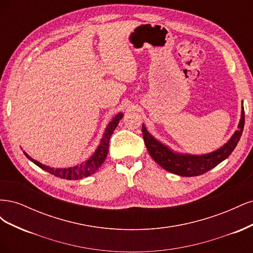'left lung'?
Returning <instances> with one entry per match:
<instances>
[{
  "label": "left lung",
  "mask_w": 253,
  "mask_h": 253,
  "mask_svg": "<svg viewBox=\"0 0 253 253\" xmlns=\"http://www.w3.org/2000/svg\"><path fill=\"white\" fill-rule=\"evenodd\" d=\"M245 125V112L242 101L241 119L237 126V129L233 133L224 145H221L217 150L207 153L202 155L189 154V153L176 152L167 144L156 139L144 125H142V136L151 157L168 172L173 174L185 176V177H192V176L202 175L210 171L214 167H216L221 162L231 154L243 133Z\"/></svg>",
  "instance_id": "8db88e82"
}]
</instances>
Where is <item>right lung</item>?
Segmentation results:
<instances>
[{
	"mask_svg": "<svg viewBox=\"0 0 253 253\" xmlns=\"http://www.w3.org/2000/svg\"><path fill=\"white\" fill-rule=\"evenodd\" d=\"M122 117H124V113L121 112L115 115V116L112 118V120L108 124V126H106L104 133L102 135V138L100 139V142H99L95 152L85 160V162L81 163L80 165H76L74 167H68V168H52L46 165H43L42 163L32 158L25 151H23V153H24L25 156L30 160V162H33L35 165L41 168L42 170L57 176V177L68 179V180L82 179L84 177H87V176L91 174H94L104 163L106 156H108L110 138L113 132L115 131V128L117 127L119 120Z\"/></svg>",
	"mask_w": 253,
	"mask_h": 253,
	"instance_id": "obj_1",
	"label": "right lung"
}]
</instances>
